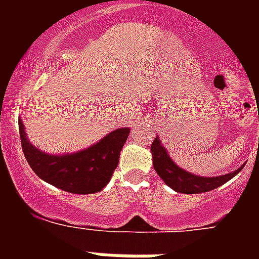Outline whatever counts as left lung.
I'll return each instance as SVG.
<instances>
[{
  "instance_id": "obj_1",
  "label": "left lung",
  "mask_w": 259,
  "mask_h": 259,
  "mask_svg": "<svg viewBox=\"0 0 259 259\" xmlns=\"http://www.w3.org/2000/svg\"><path fill=\"white\" fill-rule=\"evenodd\" d=\"M150 150L153 154V166L157 175L165 181V184L180 193H201L208 192L212 189L221 187L234 176H237L241 172L242 168L234 170L231 173L223 175L218 177H201L195 176L192 173L181 169L170 160L166 153L164 146H161L158 137L154 138V141L150 145Z\"/></svg>"
}]
</instances>
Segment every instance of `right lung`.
Wrapping results in <instances>:
<instances>
[{"label": "right lung", "mask_w": 259, "mask_h": 259, "mask_svg": "<svg viewBox=\"0 0 259 259\" xmlns=\"http://www.w3.org/2000/svg\"><path fill=\"white\" fill-rule=\"evenodd\" d=\"M21 146L26 161L40 179L58 188L78 195L99 192L113 176L130 129L122 127L83 152L52 156L36 149L26 138L21 119L18 121Z\"/></svg>", "instance_id": "right-lung-1"}]
</instances>
